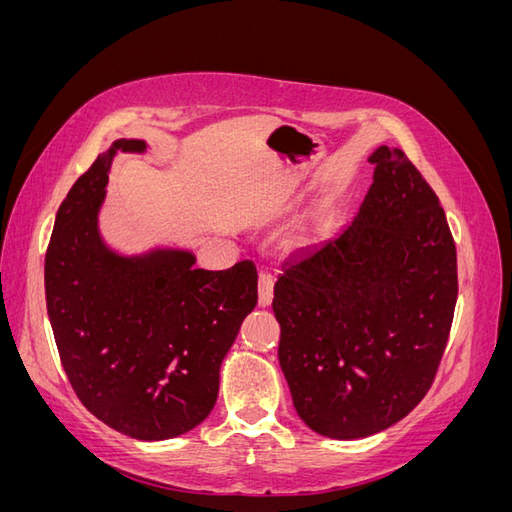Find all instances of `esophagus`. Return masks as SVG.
Returning <instances> with one entry per match:
<instances>
[{"instance_id":"34e87169","label":"esophagus","mask_w":512,"mask_h":512,"mask_svg":"<svg viewBox=\"0 0 512 512\" xmlns=\"http://www.w3.org/2000/svg\"><path fill=\"white\" fill-rule=\"evenodd\" d=\"M273 301V277L262 271L258 277V303L260 307H269Z\"/></svg>"}]
</instances>
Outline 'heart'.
<instances>
[{
	"instance_id": "b5f03b06",
	"label": "heart",
	"mask_w": 512,
	"mask_h": 512,
	"mask_svg": "<svg viewBox=\"0 0 512 512\" xmlns=\"http://www.w3.org/2000/svg\"><path fill=\"white\" fill-rule=\"evenodd\" d=\"M312 228H314V232H322V228H324V220H322V218H318V220L314 222V226H312Z\"/></svg>"
}]
</instances>
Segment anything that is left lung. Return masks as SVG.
I'll list each match as a JSON object with an SVG mask.
<instances>
[{"label": "left lung", "instance_id": "left-lung-1", "mask_svg": "<svg viewBox=\"0 0 512 512\" xmlns=\"http://www.w3.org/2000/svg\"><path fill=\"white\" fill-rule=\"evenodd\" d=\"M352 224L273 290L280 365L301 421L356 440L395 425L436 376L457 303L440 200L406 153L378 147Z\"/></svg>", "mask_w": 512, "mask_h": 512}]
</instances>
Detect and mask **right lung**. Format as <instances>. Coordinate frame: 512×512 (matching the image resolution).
Returning a JSON list of instances; mask_svg holds the SVG:
<instances>
[{
	"mask_svg": "<svg viewBox=\"0 0 512 512\" xmlns=\"http://www.w3.org/2000/svg\"><path fill=\"white\" fill-rule=\"evenodd\" d=\"M117 138L61 203L44 260V290L61 365L83 406L136 440H168L209 416L220 367L258 301L252 260L194 269L185 247L126 254L106 243L100 213Z\"/></svg>",
	"mask_w": 512,
	"mask_h": 512,
	"instance_id": "obj_1",
	"label": "right lung"
}]
</instances>
